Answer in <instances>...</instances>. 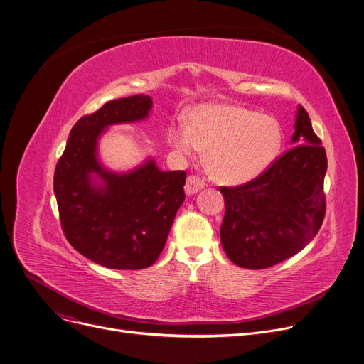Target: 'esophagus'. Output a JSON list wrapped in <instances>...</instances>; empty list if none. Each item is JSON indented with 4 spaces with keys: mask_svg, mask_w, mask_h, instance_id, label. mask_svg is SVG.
Masks as SVG:
<instances>
[{
    "mask_svg": "<svg viewBox=\"0 0 364 364\" xmlns=\"http://www.w3.org/2000/svg\"><path fill=\"white\" fill-rule=\"evenodd\" d=\"M205 186H206V184H205V181H203L202 178L196 177V176H190V177H187L184 190H186V194L193 196V194H196V193H199Z\"/></svg>",
    "mask_w": 364,
    "mask_h": 364,
    "instance_id": "esophagus-1",
    "label": "esophagus"
}]
</instances>
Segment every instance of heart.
Here are the masks:
<instances>
[{
	"label": "heart",
	"mask_w": 364,
	"mask_h": 364,
	"mask_svg": "<svg viewBox=\"0 0 364 364\" xmlns=\"http://www.w3.org/2000/svg\"><path fill=\"white\" fill-rule=\"evenodd\" d=\"M170 145L184 156L206 149L210 176L225 184H242L266 173L283 145L280 123L235 105L194 107L186 126L168 129Z\"/></svg>",
	"instance_id": "obj_1"
}]
</instances>
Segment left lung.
I'll return each mask as SVG.
<instances>
[{"label":"left lung","instance_id":"8db88e82","mask_svg":"<svg viewBox=\"0 0 364 364\" xmlns=\"http://www.w3.org/2000/svg\"><path fill=\"white\" fill-rule=\"evenodd\" d=\"M290 144L259 177L244 186L220 187V242L238 267L261 270L290 258L322 225L326 154L302 106H297Z\"/></svg>","mask_w":364,"mask_h":364}]
</instances>
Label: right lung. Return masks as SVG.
<instances>
[{"instance_id":"1","label":"right lung","mask_w":364,"mask_h":364,"mask_svg":"<svg viewBox=\"0 0 364 364\" xmlns=\"http://www.w3.org/2000/svg\"><path fill=\"white\" fill-rule=\"evenodd\" d=\"M152 98H119L81 117L58 161L53 191L68 242L88 259L114 270H141L156 261L184 202V171H162L148 156L117 173L98 156L113 124L148 119Z\"/></svg>"}]
</instances>
